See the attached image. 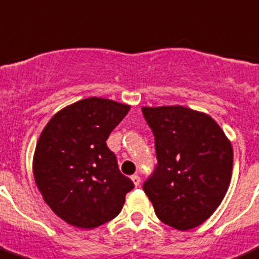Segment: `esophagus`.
Segmentation results:
<instances>
[{"label":"esophagus","instance_id":"1","mask_svg":"<svg viewBox=\"0 0 259 259\" xmlns=\"http://www.w3.org/2000/svg\"><path fill=\"white\" fill-rule=\"evenodd\" d=\"M132 181H133V184L135 185V187H139L141 185V178L138 175H133L132 176Z\"/></svg>","mask_w":259,"mask_h":259}]
</instances>
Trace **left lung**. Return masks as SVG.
I'll list each match as a JSON object with an SVG mask.
<instances>
[{
	"label": "left lung",
	"mask_w": 259,
	"mask_h": 259,
	"mask_svg": "<svg viewBox=\"0 0 259 259\" xmlns=\"http://www.w3.org/2000/svg\"><path fill=\"white\" fill-rule=\"evenodd\" d=\"M157 167L143 190L163 224L187 231L206 221L230 185L233 147L220 125L184 106L142 107Z\"/></svg>",
	"instance_id": "1"
}]
</instances>
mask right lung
Listing matches in <instances>:
<instances>
[{
  "label": "right lung",
  "mask_w": 259,
  "mask_h": 259,
  "mask_svg": "<svg viewBox=\"0 0 259 259\" xmlns=\"http://www.w3.org/2000/svg\"><path fill=\"white\" fill-rule=\"evenodd\" d=\"M129 110L91 97L55 113L40 133L33 157L35 184L50 208L75 228L94 229L115 219L134 188L106 144Z\"/></svg>",
  "instance_id": "add662e5"
}]
</instances>
